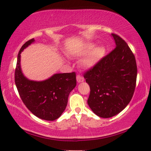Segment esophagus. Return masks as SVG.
Listing matches in <instances>:
<instances>
[{
    "label": "esophagus",
    "mask_w": 151,
    "mask_h": 151,
    "mask_svg": "<svg viewBox=\"0 0 151 151\" xmlns=\"http://www.w3.org/2000/svg\"><path fill=\"white\" fill-rule=\"evenodd\" d=\"M76 81H77L78 83H81L84 81V78L81 75H77L76 76Z\"/></svg>",
    "instance_id": "34e87169"
}]
</instances>
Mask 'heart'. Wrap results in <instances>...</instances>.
Wrapping results in <instances>:
<instances>
[{
  "mask_svg": "<svg viewBox=\"0 0 151 151\" xmlns=\"http://www.w3.org/2000/svg\"><path fill=\"white\" fill-rule=\"evenodd\" d=\"M93 47V45H87L86 47L80 53L81 55H84L90 51V53L81 62L82 66L85 68H91L93 67L104 55L105 49L104 47H98L92 49Z\"/></svg>",
  "mask_w": 151,
  "mask_h": 151,
  "instance_id": "obj_1",
  "label": "heart"
}]
</instances>
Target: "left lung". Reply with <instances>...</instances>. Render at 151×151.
Segmentation results:
<instances>
[{
    "mask_svg": "<svg viewBox=\"0 0 151 151\" xmlns=\"http://www.w3.org/2000/svg\"><path fill=\"white\" fill-rule=\"evenodd\" d=\"M116 47L84 73L90 87L87 104L96 115L112 117L123 111L133 97L136 84V58L128 45L112 34Z\"/></svg>",
    "mask_w": 151,
    "mask_h": 151,
    "instance_id": "obj_1",
    "label": "left lung"
}]
</instances>
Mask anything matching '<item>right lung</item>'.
I'll list each match as a JSON object with an SVG mask.
<instances>
[{"label": "right lung", "instance_id": "right-lung-1", "mask_svg": "<svg viewBox=\"0 0 151 151\" xmlns=\"http://www.w3.org/2000/svg\"><path fill=\"white\" fill-rule=\"evenodd\" d=\"M35 42L32 39L21 47L15 70V83L22 102L33 114L43 120L54 121L66 109L68 96L76 87V73L55 74L42 81H30L24 76L20 66V54Z\"/></svg>", "mask_w": 151, "mask_h": 151}]
</instances>
